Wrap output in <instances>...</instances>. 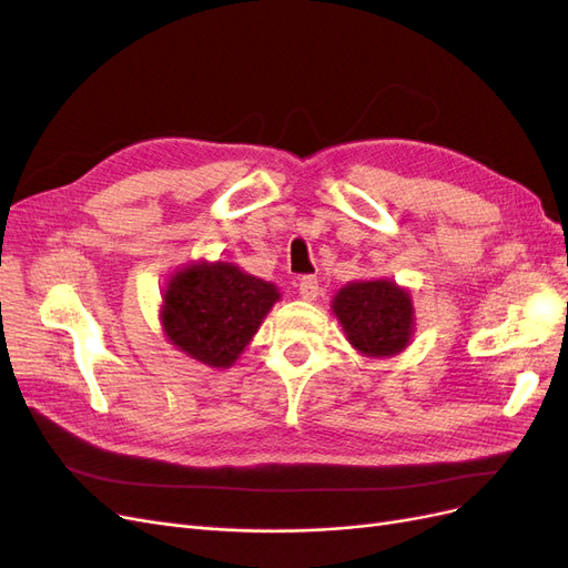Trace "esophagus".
<instances>
[{
    "label": "esophagus",
    "instance_id": "obj_1",
    "mask_svg": "<svg viewBox=\"0 0 568 568\" xmlns=\"http://www.w3.org/2000/svg\"><path fill=\"white\" fill-rule=\"evenodd\" d=\"M320 294V282L315 277H303L298 284V296L303 301H315Z\"/></svg>",
    "mask_w": 568,
    "mask_h": 568
}]
</instances>
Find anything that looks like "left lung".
<instances>
[{
  "label": "left lung",
  "mask_w": 568,
  "mask_h": 568,
  "mask_svg": "<svg viewBox=\"0 0 568 568\" xmlns=\"http://www.w3.org/2000/svg\"><path fill=\"white\" fill-rule=\"evenodd\" d=\"M332 313L351 346L365 357L398 355L415 334L409 291L390 280L348 282L334 296Z\"/></svg>",
  "instance_id": "8db88e82"
}]
</instances>
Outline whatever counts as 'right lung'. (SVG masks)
Returning <instances> with one entry per match:
<instances>
[{"instance_id": "obj_1", "label": "right lung", "mask_w": 568, "mask_h": 568, "mask_svg": "<svg viewBox=\"0 0 568 568\" xmlns=\"http://www.w3.org/2000/svg\"><path fill=\"white\" fill-rule=\"evenodd\" d=\"M280 298V288L272 282L253 277L234 263L196 261L168 280L161 326L180 353L227 369Z\"/></svg>"}]
</instances>
